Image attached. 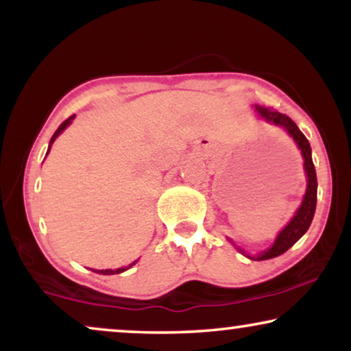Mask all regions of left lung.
<instances>
[{
	"mask_svg": "<svg viewBox=\"0 0 351 351\" xmlns=\"http://www.w3.org/2000/svg\"><path fill=\"white\" fill-rule=\"evenodd\" d=\"M254 112L256 117L262 121H265L271 126L285 129L292 141L295 142L297 148L300 150V155L304 158V171L306 177V190L299 209L295 210V214L292 215V219L286 223V227L278 233L275 241L268 249L257 254H249L244 251L241 246H238L232 238H227L230 243L233 244L234 249L239 254H243L244 257L251 258V261H268V258L278 257L281 254H285L287 249L294 246L299 239L306 233V230L310 228L311 220H313L315 209H316V191H318V180H316V171L313 166V160H311V147L304 134L300 132V129L297 128V124L292 121L289 117L282 114L280 112H273L270 108L261 107V105H254Z\"/></svg>",
	"mask_w": 351,
	"mask_h": 351,
	"instance_id": "1",
	"label": "left lung"
}]
</instances>
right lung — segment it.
Returning <instances> with one entry per match:
<instances>
[{
  "mask_svg": "<svg viewBox=\"0 0 351 351\" xmlns=\"http://www.w3.org/2000/svg\"><path fill=\"white\" fill-rule=\"evenodd\" d=\"M73 119H75V114H73V117H70L69 119H66V121H64V123H62V124H60V126H59V129H57V131L54 132V136H52V137H51V141H49V147H47V153H49V152H51V147H52V143H54V141H56V138H57V137H59V136H60V134H62V132H64V131H65V129L70 126V124H71V121H73ZM47 153H46V155H47ZM136 262H137V261H136ZM136 262H132V263H131V265H128V267H121V268H114V270H112V268H107V270H95V268H90V270H93L94 273H99V275H118V273H123V271H126V270H129V268H131L132 265H136Z\"/></svg>",
  "mask_w": 351,
  "mask_h": 351,
  "instance_id": "right-lung-1",
  "label": "right lung"
}]
</instances>
